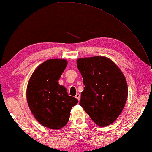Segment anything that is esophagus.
<instances>
[{
    "label": "esophagus",
    "instance_id": "obj_1",
    "mask_svg": "<svg viewBox=\"0 0 152 152\" xmlns=\"http://www.w3.org/2000/svg\"><path fill=\"white\" fill-rule=\"evenodd\" d=\"M75 98H77V99H78V101L80 100V94H77L76 95H75Z\"/></svg>",
    "mask_w": 152,
    "mask_h": 152
}]
</instances>
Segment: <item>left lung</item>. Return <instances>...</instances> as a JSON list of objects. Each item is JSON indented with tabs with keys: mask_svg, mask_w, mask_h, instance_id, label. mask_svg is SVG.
I'll list each match as a JSON object with an SVG mask.
<instances>
[{
	"mask_svg": "<svg viewBox=\"0 0 152 152\" xmlns=\"http://www.w3.org/2000/svg\"><path fill=\"white\" fill-rule=\"evenodd\" d=\"M77 65L85 86L79 105L97 126L112 124L127 101L128 92L124 74L105 57L79 58Z\"/></svg>",
	"mask_w": 152,
	"mask_h": 152,
	"instance_id": "obj_1",
	"label": "left lung"
}]
</instances>
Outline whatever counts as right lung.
Wrapping results in <instances>:
<instances>
[{
  "instance_id": "right-lung-1",
  "label": "right lung",
  "mask_w": 152,
  "mask_h": 152,
  "mask_svg": "<svg viewBox=\"0 0 152 152\" xmlns=\"http://www.w3.org/2000/svg\"><path fill=\"white\" fill-rule=\"evenodd\" d=\"M67 62L49 59L40 65L29 79L26 99L35 119L45 127L58 129L67 124L71 108L78 100L58 83Z\"/></svg>"
}]
</instances>
